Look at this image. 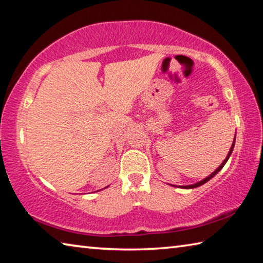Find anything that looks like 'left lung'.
Instances as JSON below:
<instances>
[{
  "instance_id": "8db88e82",
  "label": "left lung",
  "mask_w": 263,
  "mask_h": 263,
  "mask_svg": "<svg viewBox=\"0 0 263 263\" xmlns=\"http://www.w3.org/2000/svg\"><path fill=\"white\" fill-rule=\"evenodd\" d=\"M234 144H235V137H234V139H233V142H232V146H231V148H230V151H229V154H228V157L225 158V160L224 161L221 162V164L219 167H218L215 172H212L210 175L209 176H206L205 179H203V180H201V181H198L197 183H194V184H189V185H179L180 188H183V189H193V188H197V186H199V185H203L204 183H206V182L209 181V180H211L213 176H215L216 174H218V173L220 172V169L225 166V163L228 162V160H229V158L231 157V154H232V151H233V148H234ZM172 185V184H171ZM173 186H176V185H173Z\"/></svg>"
}]
</instances>
